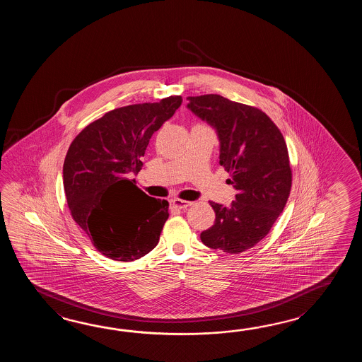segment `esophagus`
<instances>
[{"label": "esophagus", "instance_id": "34e87169", "mask_svg": "<svg viewBox=\"0 0 362 362\" xmlns=\"http://www.w3.org/2000/svg\"><path fill=\"white\" fill-rule=\"evenodd\" d=\"M189 206H192V202L181 199L170 200V207L176 208V209H186Z\"/></svg>", "mask_w": 362, "mask_h": 362}]
</instances>
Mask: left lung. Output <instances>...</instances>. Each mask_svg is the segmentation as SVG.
<instances>
[{
    "label": "left lung",
    "instance_id": "1",
    "mask_svg": "<svg viewBox=\"0 0 362 362\" xmlns=\"http://www.w3.org/2000/svg\"><path fill=\"white\" fill-rule=\"evenodd\" d=\"M187 100V108L217 133L220 164L237 190L228 207L209 202L215 223L200 239L212 250L240 254L269 233L288 199L293 173L285 139L259 108L218 94Z\"/></svg>",
    "mask_w": 362,
    "mask_h": 362
}]
</instances>
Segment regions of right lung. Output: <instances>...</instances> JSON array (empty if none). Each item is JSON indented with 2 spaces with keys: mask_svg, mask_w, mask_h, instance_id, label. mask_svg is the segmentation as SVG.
Segmentation results:
<instances>
[{
  "mask_svg": "<svg viewBox=\"0 0 362 362\" xmlns=\"http://www.w3.org/2000/svg\"><path fill=\"white\" fill-rule=\"evenodd\" d=\"M181 103V95H172L115 108L85 127L69 146L63 164L67 204L106 257L133 262L159 242L170 204L146 195L128 176L141 170L151 136Z\"/></svg>",
  "mask_w": 362,
  "mask_h": 362,
  "instance_id": "1",
  "label": "right lung"
}]
</instances>
